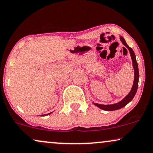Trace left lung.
Segmentation results:
<instances>
[{
  "mask_svg": "<svg viewBox=\"0 0 153 153\" xmlns=\"http://www.w3.org/2000/svg\"><path fill=\"white\" fill-rule=\"evenodd\" d=\"M120 40L123 42L124 45H125L128 48V50H129L130 54H131V57L132 59V62H133V67L134 68V84L133 87L130 91L127 97H126L125 99H123L121 101H120L119 103H115V104H111V105H101L99 104V103H94L96 106L99 107V108L104 110V111H115V110L120 109L122 108L125 107L126 105L128 104L130 101H131L133 98L135 96L136 91H137L138 88V78H139V73H138V64L136 62V55L134 54L133 50L131 48H129V46L127 45V44L126 43V41L125 39L123 37H120Z\"/></svg>",
  "mask_w": 153,
  "mask_h": 153,
  "instance_id": "8db88e82",
  "label": "left lung"
}]
</instances>
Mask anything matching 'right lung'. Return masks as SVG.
Segmentation results:
<instances>
[{
  "instance_id": "add662e5",
  "label": "right lung",
  "mask_w": 153,
  "mask_h": 153,
  "mask_svg": "<svg viewBox=\"0 0 153 153\" xmlns=\"http://www.w3.org/2000/svg\"><path fill=\"white\" fill-rule=\"evenodd\" d=\"M50 113H49V114H50ZM45 115H42V116H45Z\"/></svg>"
}]
</instances>
